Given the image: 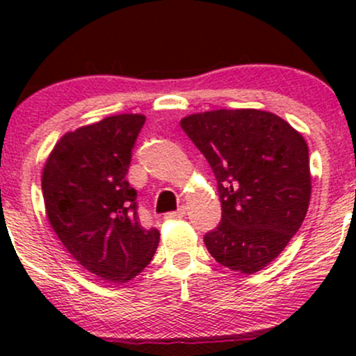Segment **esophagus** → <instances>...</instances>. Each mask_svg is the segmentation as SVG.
Instances as JSON below:
<instances>
[{"mask_svg": "<svg viewBox=\"0 0 356 356\" xmlns=\"http://www.w3.org/2000/svg\"><path fill=\"white\" fill-rule=\"evenodd\" d=\"M186 212H187V209L186 207H179L177 211H174V212H167V214L164 216V219L165 220H175V219H182L184 216H186Z\"/></svg>", "mask_w": 356, "mask_h": 356, "instance_id": "esophagus-1", "label": "esophagus"}]
</instances>
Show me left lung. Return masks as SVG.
<instances>
[{
	"instance_id": "1",
	"label": "left lung",
	"mask_w": 356,
	"mask_h": 356,
	"mask_svg": "<svg viewBox=\"0 0 356 356\" xmlns=\"http://www.w3.org/2000/svg\"><path fill=\"white\" fill-rule=\"evenodd\" d=\"M181 127L218 179L222 219L204 236L207 251L231 271H261L288 246L308 212L306 140L276 113L257 108L191 113Z\"/></svg>"
}]
</instances>
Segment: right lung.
Returning a JSON list of instances; mask_svg holds the SVG:
<instances>
[{"mask_svg": "<svg viewBox=\"0 0 356 356\" xmlns=\"http://www.w3.org/2000/svg\"><path fill=\"white\" fill-rule=\"evenodd\" d=\"M142 113H118L67 132L42 172L44 212L76 264L107 283L134 280L150 263L161 232L137 216L125 181Z\"/></svg>", "mask_w": 356, "mask_h": 356, "instance_id": "add662e5", "label": "right lung"}]
</instances>
